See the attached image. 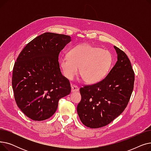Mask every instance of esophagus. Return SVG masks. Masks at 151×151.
Here are the masks:
<instances>
[{
	"instance_id": "1",
	"label": "esophagus",
	"mask_w": 151,
	"mask_h": 151,
	"mask_svg": "<svg viewBox=\"0 0 151 151\" xmlns=\"http://www.w3.org/2000/svg\"><path fill=\"white\" fill-rule=\"evenodd\" d=\"M71 92H78L79 91V88H78V87L76 86H71Z\"/></svg>"
}]
</instances>
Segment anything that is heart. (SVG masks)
I'll use <instances>...</instances> for the list:
<instances>
[{"label": "heart", "instance_id": "heart-1", "mask_svg": "<svg viewBox=\"0 0 151 151\" xmlns=\"http://www.w3.org/2000/svg\"><path fill=\"white\" fill-rule=\"evenodd\" d=\"M60 67L65 77L73 80L78 74L89 84L98 83L106 76L113 64V56L106 50L88 44L78 45L68 55L59 60Z\"/></svg>", "mask_w": 151, "mask_h": 151}]
</instances>
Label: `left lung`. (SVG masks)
I'll use <instances>...</instances> for the list:
<instances>
[{
    "label": "left lung",
    "instance_id": "left-lung-1",
    "mask_svg": "<svg viewBox=\"0 0 151 151\" xmlns=\"http://www.w3.org/2000/svg\"><path fill=\"white\" fill-rule=\"evenodd\" d=\"M117 60L106 78L80 88L81 100L77 113L88 127H102L119 116L127 106L133 89L134 75L126 54L114 46Z\"/></svg>",
    "mask_w": 151,
    "mask_h": 151
}]
</instances>
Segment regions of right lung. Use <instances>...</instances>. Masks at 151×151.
Returning a JSON list of instances; mask_svg holds the SVG:
<instances>
[{
    "label": "right lung",
    "instance_id": "obj_1",
    "mask_svg": "<svg viewBox=\"0 0 151 151\" xmlns=\"http://www.w3.org/2000/svg\"><path fill=\"white\" fill-rule=\"evenodd\" d=\"M71 42L68 35L46 32L30 42L14 63L12 88L19 108L32 120L41 121L56 111L60 99L70 93L60 71L59 54Z\"/></svg>",
    "mask_w": 151,
    "mask_h": 151
}]
</instances>
